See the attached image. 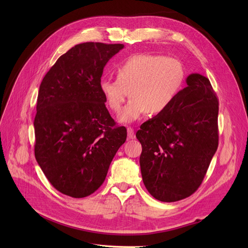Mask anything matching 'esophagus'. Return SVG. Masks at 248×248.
<instances>
[{"label": "esophagus", "mask_w": 248, "mask_h": 248, "mask_svg": "<svg viewBox=\"0 0 248 248\" xmlns=\"http://www.w3.org/2000/svg\"><path fill=\"white\" fill-rule=\"evenodd\" d=\"M127 138L131 139V140H134L136 138L135 131H134V128L132 126H128L127 127Z\"/></svg>", "instance_id": "1"}]
</instances>
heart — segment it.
Returning <instances> with one entry per match:
<instances>
[{
	"label": "heart",
	"mask_w": 248,
	"mask_h": 248,
	"mask_svg": "<svg viewBox=\"0 0 248 248\" xmlns=\"http://www.w3.org/2000/svg\"><path fill=\"white\" fill-rule=\"evenodd\" d=\"M115 75L116 80L100 81V91L115 113L131 93L132 99L119 116L120 122L131 123L148 111L158 114L170 107L183 85L185 70L174 57L137 54L122 62Z\"/></svg>",
	"instance_id": "b5f03b06"
}]
</instances>
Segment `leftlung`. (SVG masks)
<instances>
[{
    "mask_svg": "<svg viewBox=\"0 0 248 248\" xmlns=\"http://www.w3.org/2000/svg\"><path fill=\"white\" fill-rule=\"evenodd\" d=\"M165 111L140 125L137 139L144 184L162 202L196 192L218 148V98L207 77L193 73Z\"/></svg>",
    "mask_w": 248,
    "mask_h": 248,
    "instance_id": "8db88e82",
    "label": "left lung"
}]
</instances>
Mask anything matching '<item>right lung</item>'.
<instances>
[{
	"label": "right lung",
	"instance_id": "add662e5",
	"mask_svg": "<svg viewBox=\"0 0 248 248\" xmlns=\"http://www.w3.org/2000/svg\"><path fill=\"white\" fill-rule=\"evenodd\" d=\"M124 47L75 45L57 59L40 84L35 158L51 185L67 196L94 193L126 140V128L116 125L99 87L106 64Z\"/></svg>",
	"mask_w": 248,
	"mask_h": 248
}]
</instances>
